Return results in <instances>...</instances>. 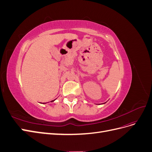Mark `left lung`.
<instances>
[{
    "label": "left lung",
    "instance_id": "8db88e82",
    "mask_svg": "<svg viewBox=\"0 0 152 152\" xmlns=\"http://www.w3.org/2000/svg\"><path fill=\"white\" fill-rule=\"evenodd\" d=\"M104 103H103V104H104Z\"/></svg>",
    "mask_w": 152,
    "mask_h": 152
}]
</instances>
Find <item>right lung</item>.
I'll list each match as a JSON object with an SVG mask.
<instances>
[{"label":"right lung","instance_id":"right-lung-1","mask_svg":"<svg viewBox=\"0 0 152 152\" xmlns=\"http://www.w3.org/2000/svg\"><path fill=\"white\" fill-rule=\"evenodd\" d=\"M55 100H56V99H55L54 100H53V101H51V102H54ZM45 103H44V104H45Z\"/></svg>","mask_w":152,"mask_h":152}]
</instances>
